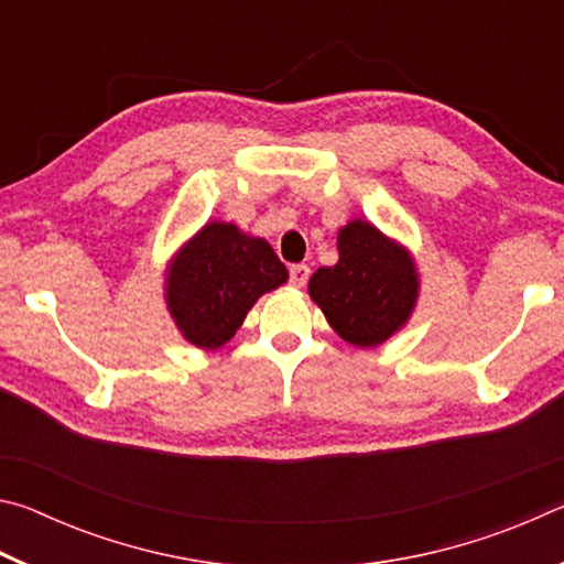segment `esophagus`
Instances as JSON below:
<instances>
[{
  "label": "esophagus",
  "mask_w": 564,
  "mask_h": 564,
  "mask_svg": "<svg viewBox=\"0 0 564 564\" xmlns=\"http://www.w3.org/2000/svg\"><path fill=\"white\" fill-rule=\"evenodd\" d=\"M311 279V269L305 263H293L289 269V281L295 285V289H301V285L308 283Z\"/></svg>",
  "instance_id": "1"
}]
</instances>
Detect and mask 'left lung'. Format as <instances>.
Returning <instances> with one entry per match:
<instances>
[{
    "instance_id": "obj_1",
    "label": "left lung",
    "mask_w": 564,
    "mask_h": 564,
    "mask_svg": "<svg viewBox=\"0 0 564 564\" xmlns=\"http://www.w3.org/2000/svg\"><path fill=\"white\" fill-rule=\"evenodd\" d=\"M336 265H323L308 283L343 340L373 348L408 321L417 299V273L408 251L368 221H350L338 234Z\"/></svg>"
}]
</instances>
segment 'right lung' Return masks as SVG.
<instances>
[{"label":"right lung","mask_w":564,"mask_h":564,"mask_svg":"<svg viewBox=\"0 0 564 564\" xmlns=\"http://www.w3.org/2000/svg\"><path fill=\"white\" fill-rule=\"evenodd\" d=\"M285 279L289 271L263 238L214 221L176 256L166 303L186 340L196 348H218L241 328L253 303Z\"/></svg>","instance_id":"obj_1"}]
</instances>
